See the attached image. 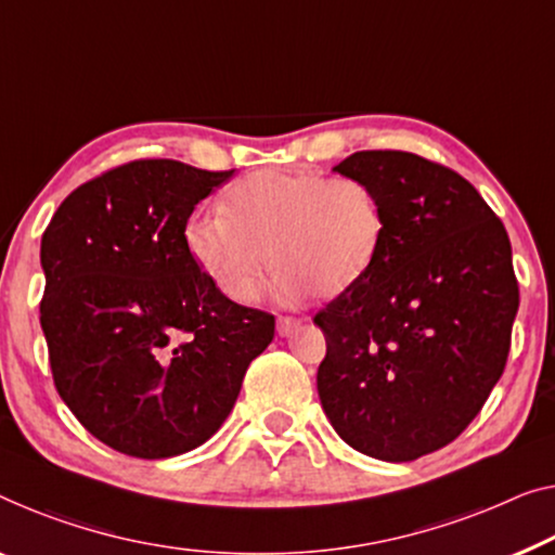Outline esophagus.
<instances>
[{"instance_id":"esophagus-1","label":"esophagus","mask_w":555,"mask_h":555,"mask_svg":"<svg viewBox=\"0 0 555 555\" xmlns=\"http://www.w3.org/2000/svg\"><path fill=\"white\" fill-rule=\"evenodd\" d=\"M301 328V321L299 319H292V317H279L276 321V331L279 336H292L296 331Z\"/></svg>"}]
</instances>
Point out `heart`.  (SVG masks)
I'll use <instances>...</instances> for the list:
<instances>
[{
  "label": "heart",
  "mask_w": 555,
  "mask_h": 555,
  "mask_svg": "<svg viewBox=\"0 0 555 555\" xmlns=\"http://www.w3.org/2000/svg\"><path fill=\"white\" fill-rule=\"evenodd\" d=\"M384 234V206L359 179L256 171L224 194L221 217L189 221L184 244L227 299L251 304L269 276V248L281 294L334 299L369 274Z\"/></svg>",
  "instance_id": "obj_1"
}]
</instances>
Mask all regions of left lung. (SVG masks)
<instances>
[{"label":"left lung","mask_w":555,"mask_h":555,"mask_svg":"<svg viewBox=\"0 0 555 555\" xmlns=\"http://www.w3.org/2000/svg\"><path fill=\"white\" fill-rule=\"evenodd\" d=\"M374 189L382 254L317 324L319 399L334 431L378 461L451 443L506 366L518 284L501 219L461 173L409 152H357L334 167Z\"/></svg>","instance_id":"obj_1"}]
</instances>
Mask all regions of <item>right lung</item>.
I'll use <instances>...</instances> for the list:
<instances>
[{
    "mask_svg": "<svg viewBox=\"0 0 555 555\" xmlns=\"http://www.w3.org/2000/svg\"><path fill=\"white\" fill-rule=\"evenodd\" d=\"M234 171L144 159L87 181L41 236V331L56 391L114 451L169 459L234 409L271 313L238 306L189 256L194 206Z\"/></svg>",
    "mask_w": 555,
    "mask_h": 555,
    "instance_id": "1",
    "label": "right lung"
}]
</instances>
